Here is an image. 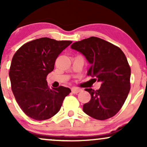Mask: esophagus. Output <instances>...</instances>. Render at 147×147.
Here are the masks:
<instances>
[{"label": "esophagus", "instance_id": "obj_1", "mask_svg": "<svg viewBox=\"0 0 147 147\" xmlns=\"http://www.w3.org/2000/svg\"><path fill=\"white\" fill-rule=\"evenodd\" d=\"M80 91H82V89L77 88H72V93L77 94V93H78V92H80Z\"/></svg>", "mask_w": 147, "mask_h": 147}]
</instances>
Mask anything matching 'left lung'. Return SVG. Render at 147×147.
Listing matches in <instances>:
<instances>
[{
  "label": "left lung",
  "mask_w": 147,
  "mask_h": 147,
  "mask_svg": "<svg viewBox=\"0 0 147 147\" xmlns=\"http://www.w3.org/2000/svg\"><path fill=\"white\" fill-rule=\"evenodd\" d=\"M70 48L90 64L88 76L102 84L99 90L86 88L91 99L84 104V112L99 120L113 117L130 91L131 68L125 55L118 47L95 36L75 42Z\"/></svg>",
  "instance_id": "obj_1"
}]
</instances>
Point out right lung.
Here are the masks:
<instances>
[{"label": "right lung", "mask_w": 147, "mask_h": 147, "mask_svg": "<svg viewBox=\"0 0 147 147\" xmlns=\"http://www.w3.org/2000/svg\"><path fill=\"white\" fill-rule=\"evenodd\" d=\"M71 43L43 37L25 43L14 54L9 72L11 90L28 117L38 121L53 117L71 92L64 86L50 88L46 81L57 57Z\"/></svg>", "instance_id": "add662e5"}]
</instances>
